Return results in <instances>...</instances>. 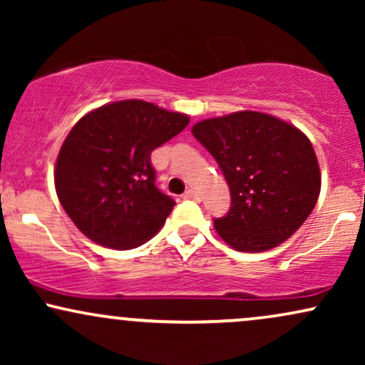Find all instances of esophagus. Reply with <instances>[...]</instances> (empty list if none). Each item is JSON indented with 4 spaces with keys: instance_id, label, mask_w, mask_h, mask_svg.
I'll list each match as a JSON object with an SVG mask.
<instances>
[{
    "instance_id": "esophagus-1",
    "label": "esophagus",
    "mask_w": 365,
    "mask_h": 365,
    "mask_svg": "<svg viewBox=\"0 0 365 365\" xmlns=\"http://www.w3.org/2000/svg\"><path fill=\"white\" fill-rule=\"evenodd\" d=\"M183 197H185V199H200L199 197V194H197V192L194 190V188H187L185 190V194H183Z\"/></svg>"
}]
</instances>
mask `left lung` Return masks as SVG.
<instances>
[{
    "instance_id": "1",
    "label": "left lung",
    "mask_w": 365,
    "mask_h": 365,
    "mask_svg": "<svg viewBox=\"0 0 365 365\" xmlns=\"http://www.w3.org/2000/svg\"><path fill=\"white\" fill-rule=\"evenodd\" d=\"M192 133L223 171L232 195L215 228L232 249L264 252L288 240L321 192L311 140L288 121L259 111L202 120Z\"/></svg>"
}]
</instances>
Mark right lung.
Instances as JSON below:
<instances>
[{
  "label": "right lung",
  "instance_id": "1",
  "mask_svg": "<svg viewBox=\"0 0 365 365\" xmlns=\"http://www.w3.org/2000/svg\"><path fill=\"white\" fill-rule=\"evenodd\" d=\"M188 121L183 113L127 99L96 108L73 125L58 154L54 187L83 235L115 250L156 235L175 200L154 183L150 153Z\"/></svg>",
  "mask_w": 365,
  "mask_h": 365
}]
</instances>
